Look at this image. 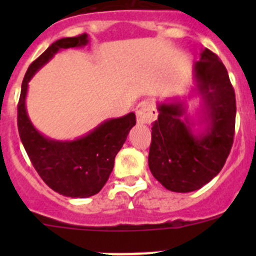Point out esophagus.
<instances>
[{"label": "esophagus", "instance_id": "obj_1", "mask_svg": "<svg viewBox=\"0 0 256 256\" xmlns=\"http://www.w3.org/2000/svg\"><path fill=\"white\" fill-rule=\"evenodd\" d=\"M136 115L140 124H150L157 118V110L152 102H142L136 108Z\"/></svg>", "mask_w": 256, "mask_h": 256}]
</instances>
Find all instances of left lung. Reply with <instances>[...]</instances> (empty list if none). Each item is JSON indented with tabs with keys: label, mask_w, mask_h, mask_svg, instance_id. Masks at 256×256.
I'll return each instance as SVG.
<instances>
[{
	"label": "left lung",
	"mask_w": 256,
	"mask_h": 256,
	"mask_svg": "<svg viewBox=\"0 0 256 256\" xmlns=\"http://www.w3.org/2000/svg\"><path fill=\"white\" fill-rule=\"evenodd\" d=\"M197 90L204 102L206 130L194 135L183 102L158 105L152 124L148 167L168 190L187 193L207 184L230 154L236 130V92L216 54L206 48L194 63Z\"/></svg>",
	"instance_id": "obj_1"
}]
</instances>
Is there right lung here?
Here are the masks:
<instances>
[{"label":"right lung","instance_id":"right-lung-1","mask_svg":"<svg viewBox=\"0 0 256 256\" xmlns=\"http://www.w3.org/2000/svg\"><path fill=\"white\" fill-rule=\"evenodd\" d=\"M88 43L86 33L52 43L28 68L17 106L18 132L33 167L48 187L72 198H86L102 190L114 168L115 156L136 124L135 114L130 112L104 121L74 141L50 140L32 125L26 110L28 82L58 50L84 47Z\"/></svg>","mask_w":256,"mask_h":256}]
</instances>
